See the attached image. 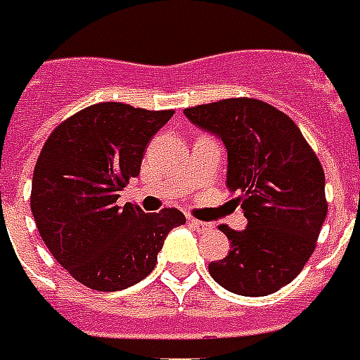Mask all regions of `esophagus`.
Returning <instances> with one entry per match:
<instances>
[{
    "label": "esophagus",
    "mask_w": 360,
    "mask_h": 360,
    "mask_svg": "<svg viewBox=\"0 0 360 360\" xmlns=\"http://www.w3.org/2000/svg\"><path fill=\"white\" fill-rule=\"evenodd\" d=\"M188 225L192 226V229H195L198 233H209L211 229H213V225L211 223H205V221H198V219H188Z\"/></svg>",
    "instance_id": "1"
}]
</instances>
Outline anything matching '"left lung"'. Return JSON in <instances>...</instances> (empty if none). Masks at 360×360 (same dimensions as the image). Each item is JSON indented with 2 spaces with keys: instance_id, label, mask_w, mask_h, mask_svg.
I'll use <instances>...</instances> for the list:
<instances>
[{
  "instance_id": "8db88e82",
  "label": "left lung",
  "mask_w": 360,
  "mask_h": 360,
  "mask_svg": "<svg viewBox=\"0 0 360 360\" xmlns=\"http://www.w3.org/2000/svg\"><path fill=\"white\" fill-rule=\"evenodd\" d=\"M184 114L226 147V184L238 193L248 226L219 229L229 256L209 274L242 297H266L289 285L312 256L328 215L326 176L314 149L285 112L248 96L198 104Z\"/></svg>"
}]
</instances>
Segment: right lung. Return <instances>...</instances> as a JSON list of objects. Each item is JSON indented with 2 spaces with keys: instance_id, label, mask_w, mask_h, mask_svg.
Returning a JSON list of instances; mask_svg holds the SVG:
<instances>
[{
  "instance_id": "right-lung-1",
  "label": "right lung",
  "mask_w": 360,
  "mask_h": 360,
  "mask_svg": "<svg viewBox=\"0 0 360 360\" xmlns=\"http://www.w3.org/2000/svg\"><path fill=\"white\" fill-rule=\"evenodd\" d=\"M174 110L98 103L63 120L46 139L32 174L30 209L42 240L68 274L94 290L127 289L157 266L182 211L126 203L120 192L141 170L153 135Z\"/></svg>"
}]
</instances>
